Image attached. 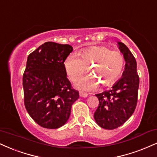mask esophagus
I'll return each instance as SVG.
<instances>
[{
    "instance_id": "obj_1",
    "label": "esophagus",
    "mask_w": 157,
    "mask_h": 157,
    "mask_svg": "<svg viewBox=\"0 0 157 157\" xmlns=\"http://www.w3.org/2000/svg\"><path fill=\"white\" fill-rule=\"evenodd\" d=\"M80 97L86 98L87 97H88V94H87L86 93H83V92H80Z\"/></svg>"
}]
</instances>
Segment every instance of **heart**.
Listing matches in <instances>:
<instances>
[{
	"label": "heart",
	"mask_w": 157,
	"mask_h": 157,
	"mask_svg": "<svg viewBox=\"0 0 157 157\" xmlns=\"http://www.w3.org/2000/svg\"><path fill=\"white\" fill-rule=\"evenodd\" d=\"M71 54L64 60V69L68 77L75 81L86 70L90 73L80 77L75 82L79 89L86 91L94 90L101 83L109 86L121 75L124 66V57L120 52L110 50L100 45L91 46Z\"/></svg>",
	"instance_id": "1"
}]
</instances>
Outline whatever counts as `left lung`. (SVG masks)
<instances>
[{"instance_id": "left-lung-1", "label": "left lung", "mask_w": 157, "mask_h": 157, "mask_svg": "<svg viewBox=\"0 0 157 157\" xmlns=\"http://www.w3.org/2000/svg\"><path fill=\"white\" fill-rule=\"evenodd\" d=\"M117 43L126 63L122 77L112 88L96 94L99 103L94 119L98 125L106 129H116L129 119L135 112L138 94L139 77L135 58L124 43Z\"/></svg>"}]
</instances>
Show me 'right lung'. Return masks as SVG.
I'll list each match as a JSON object with an SVG mask.
<instances>
[{
	"instance_id": "1",
	"label": "right lung",
	"mask_w": 157,
	"mask_h": 157,
	"mask_svg": "<svg viewBox=\"0 0 157 157\" xmlns=\"http://www.w3.org/2000/svg\"><path fill=\"white\" fill-rule=\"evenodd\" d=\"M72 50L69 44L48 41L28 57L22 77L25 106L33 121L44 128L63 126L79 98L64 69V60Z\"/></svg>"
}]
</instances>
